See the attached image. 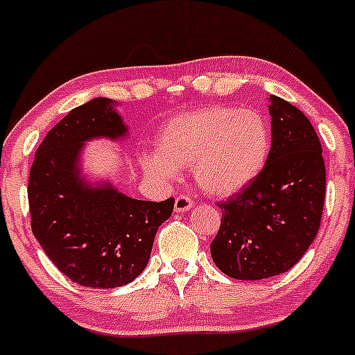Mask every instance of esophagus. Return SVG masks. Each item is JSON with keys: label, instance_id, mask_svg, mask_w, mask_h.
Here are the masks:
<instances>
[{"label": "esophagus", "instance_id": "obj_1", "mask_svg": "<svg viewBox=\"0 0 355 355\" xmlns=\"http://www.w3.org/2000/svg\"><path fill=\"white\" fill-rule=\"evenodd\" d=\"M191 208H193V200L191 198L184 196V194L178 196L176 201H174V209H176L178 213L188 211V209H191Z\"/></svg>", "mask_w": 355, "mask_h": 355}]
</instances>
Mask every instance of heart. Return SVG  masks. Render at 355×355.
Wrapping results in <instances>:
<instances>
[{
	"label": "heart",
	"instance_id": "obj_1",
	"mask_svg": "<svg viewBox=\"0 0 355 355\" xmlns=\"http://www.w3.org/2000/svg\"><path fill=\"white\" fill-rule=\"evenodd\" d=\"M155 148L142 157L147 176L171 182L179 167H193L200 189L225 198L242 191L264 169L270 128L255 110L211 105L171 118Z\"/></svg>",
	"mask_w": 355,
	"mask_h": 355
}]
</instances>
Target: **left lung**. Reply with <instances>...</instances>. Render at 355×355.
Listing matches in <instances>:
<instances>
[{
	"label": "left lung",
	"mask_w": 355,
	"mask_h": 355,
	"mask_svg": "<svg viewBox=\"0 0 355 355\" xmlns=\"http://www.w3.org/2000/svg\"><path fill=\"white\" fill-rule=\"evenodd\" d=\"M270 154L249 186L223 201L211 257L234 279L289 270L313 243L325 200L322 144L301 110L270 94Z\"/></svg>",
	"instance_id": "1"
}]
</instances>
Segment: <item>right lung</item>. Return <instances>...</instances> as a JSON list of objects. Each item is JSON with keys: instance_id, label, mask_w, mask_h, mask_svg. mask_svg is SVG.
<instances>
[{"instance_id": "right-lung-1", "label": "right lung", "mask_w": 355, "mask_h": 355, "mask_svg": "<svg viewBox=\"0 0 355 355\" xmlns=\"http://www.w3.org/2000/svg\"><path fill=\"white\" fill-rule=\"evenodd\" d=\"M110 98L71 110L37 148L28 179L32 232L62 274L86 288H118L146 269L159 227L174 200L142 201L112 182L83 176L85 144L127 139L128 127Z\"/></svg>"}]
</instances>
